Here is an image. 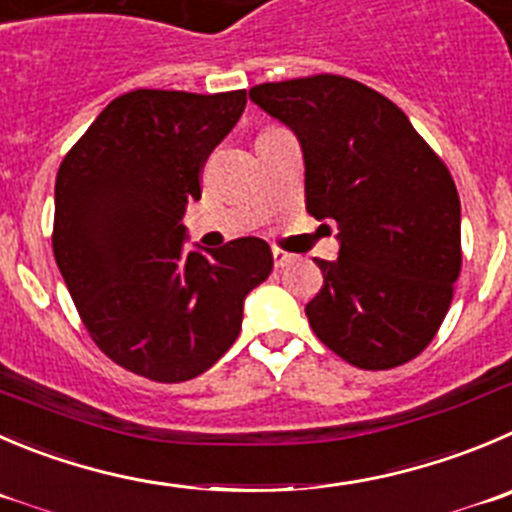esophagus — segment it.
I'll list each match as a JSON object with an SVG mask.
<instances>
[{
	"instance_id": "esophagus-1",
	"label": "esophagus",
	"mask_w": 512,
	"mask_h": 512,
	"mask_svg": "<svg viewBox=\"0 0 512 512\" xmlns=\"http://www.w3.org/2000/svg\"><path fill=\"white\" fill-rule=\"evenodd\" d=\"M274 264H276V269H284V266H289L291 261H294V253H289V251H281V248H274Z\"/></svg>"
}]
</instances>
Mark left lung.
I'll list each match as a JSON object with an SVG mask.
<instances>
[{"mask_svg":"<svg viewBox=\"0 0 512 512\" xmlns=\"http://www.w3.org/2000/svg\"><path fill=\"white\" fill-rule=\"evenodd\" d=\"M256 105L299 138L306 211L337 221L339 259L306 304L316 337L359 369L415 359L460 276V196L435 150L392 100L339 75L266 82Z\"/></svg>","mask_w":512,"mask_h":512,"instance_id":"1","label":"left lung"}]
</instances>
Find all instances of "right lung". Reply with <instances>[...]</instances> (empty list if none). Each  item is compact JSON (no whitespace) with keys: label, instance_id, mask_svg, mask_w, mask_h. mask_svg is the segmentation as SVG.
<instances>
[{"label":"right lung","instance_id":"1","mask_svg":"<svg viewBox=\"0 0 512 512\" xmlns=\"http://www.w3.org/2000/svg\"><path fill=\"white\" fill-rule=\"evenodd\" d=\"M246 90L115 97L57 170L52 248L92 342L153 382L198 377L241 332L243 299L274 269L269 243L186 251V206Z\"/></svg>","mask_w":512,"mask_h":512}]
</instances>
